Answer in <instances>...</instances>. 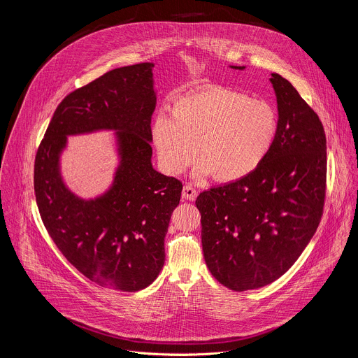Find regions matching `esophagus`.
Returning <instances> with one entry per match:
<instances>
[{
    "label": "esophagus",
    "mask_w": 358,
    "mask_h": 358,
    "mask_svg": "<svg viewBox=\"0 0 358 358\" xmlns=\"http://www.w3.org/2000/svg\"><path fill=\"white\" fill-rule=\"evenodd\" d=\"M196 195H198V191L192 185H189V184L184 185V188H182V198L184 199L194 201L196 198Z\"/></svg>",
    "instance_id": "34e87169"
}]
</instances>
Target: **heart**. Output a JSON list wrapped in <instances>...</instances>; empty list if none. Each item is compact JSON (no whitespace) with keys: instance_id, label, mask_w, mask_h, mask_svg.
<instances>
[{"instance_id":"obj_1","label":"heart","mask_w":358,"mask_h":358,"mask_svg":"<svg viewBox=\"0 0 358 358\" xmlns=\"http://www.w3.org/2000/svg\"><path fill=\"white\" fill-rule=\"evenodd\" d=\"M277 132L278 117L267 101L209 85L177 98L170 116L156 117L152 136L169 174L182 173L198 155L196 177L231 182L264 163Z\"/></svg>"}]
</instances>
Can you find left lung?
Wrapping results in <instances>:
<instances>
[{"label":"left lung","instance_id":"8db88e82","mask_svg":"<svg viewBox=\"0 0 358 358\" xmlns=\"http://www.w3.org/2000/svg\"><path fill=\"white\" fill-rule=\"evenodd\" d=\"M270 81L278 103V132L267 159L250 176L203 191L195 201L205 263L231 291L262 288L285 274L323 215V125L288 80L273 74Z\"/></svg>","mask_w":358,"mask_h":358}]
</instances>
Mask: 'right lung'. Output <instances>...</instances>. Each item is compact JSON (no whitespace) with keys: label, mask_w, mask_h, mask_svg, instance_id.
<instances>
[{"label":"right lung","mask_w":358,"mask_h":358,"mask_svg":"<svg viewBox=\"0 0 358 358\" xmlns=\"http://www.w3.org/2000/svg\"><path fill=\"white\" fill-rule=\"evenodd\" d=\"M153 63L105 73L64 96L38 148L34 187L42 222L62 255L95 284L127 292L150 285L163 268L164 237L182 184L152 166ZM117 131L122 163L95 200L76 197L59 176L69 134Z\"/></svg>","instance_id":"right-lung-1"}]
</instances>
